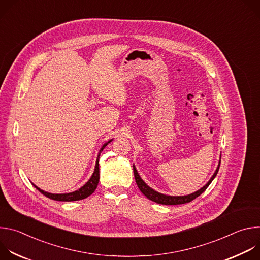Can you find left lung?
I'll return each mask as SVG.
<instances>
[{
    "label": "left lung",
    "instance_id": "obj_1",
    "mask_svg": "<svg viewBox=\"0 0 260 260\" xmlns=\"http://www.w3.org/2000/svg\"><path fill=\"white\" fill-rule=\"evenodd\" d=\"M219 167H220V161L218 165V168L216 170V172L214 173V175L212 176V178L210 179V181L205 185L203 188H201L200 190L188 194V196H184V197H171V196H165L161 194L155 190H153L152 188H150L148 185L141 179V177L139 176L136 168L134 167V175H135V179H136V183L138 185L139 189L141 190V192L147 198L149 199L152 202H155L157 204H161V205H182V204H187L191 201H193L194 199H197L199 196H201L207 188L209 185L211 184V182L213 181V179L216 177L218 171H219Z\"/></svg>",
    "mask_w": 260,
    "mask_h": 260
}]
</instances>
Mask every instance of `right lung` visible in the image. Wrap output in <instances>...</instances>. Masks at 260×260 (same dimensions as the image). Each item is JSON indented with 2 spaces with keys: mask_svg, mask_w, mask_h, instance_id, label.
I'll use <instances>...</instances> for the list:
<instances>
[{
  "mask_svg": "<svg viewBox=\"0 0 260 260\" xmlns=\"http://www.w3.org/2000/svg\"><path fill=\"white\" fill-rule=\"evenodd\" d=\"M111 141H109L108 143H110ZM108 143L104 144L103 147L101 148L100 150V153L98 155V159H96V164H95V169H94V172L91 176V178L88 180V182L84 185V186H82L80 189L74 191V192H70V193H63V194H53V193H49V192H46V191H43L41 190L40 188H38L36 186V185H34V186L38 189L42 194H44L45 197L51 199V200H54V201H60V202H74V201H80V200H83V199H86L87 197H89L90 194H92L98 186L99 184V180H100V168H99V159H100V154L101 152L103 151L104 148L108 145Z\"/></svg>",
  "mask_w": 260,
  "mask_h": 260,
  "instance_id": "obj_1",
  "label": "right lung"
}]
</instances>
